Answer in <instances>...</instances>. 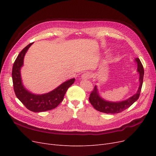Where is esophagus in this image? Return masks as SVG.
<instances>
[{
    "instance_id": "obj_1",
    "label": "esophagus",
    "mask_w": 156,
    "mask_h": 156,
    "mask_svg": "<svg viewBox=\"0 0 156 156\" xmlns=\"http://www.w3.org/2000/svg\"><path fill=\"white\" fill-rule=\"evenodd\" d=\"M91 73L89 72H85L82 75H81V79L82 80H87L89 79L90 78H91Z\"/></svg>"
}]
</instances>
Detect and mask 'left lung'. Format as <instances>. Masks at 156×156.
I'll use <instances>...</instances> for the list:
<instances>
[{
	"mask_svg": "<svg viewBox=\"0 0 156 156\" xmlns=\"http://www.w3.org/2000/svg\"><path fill=\"white\" fill-rule=\"evenodd\" d=\"M134 61L137 65L136 72L139 74V87L137 92L133 96H131L126 100L121 101H110L105 100V99L100 96L98 87L96 85L89 97V101L95 109L101 112L107 113V114H116L129 108L134 102L138 100L143 83L144 68L139 58H136Z\"/></svg>",
	"mask_w": 156,
	"mask_h": 156,
	"instance_id": "obj_1",
	"label": "left lung"
}]
</instances>
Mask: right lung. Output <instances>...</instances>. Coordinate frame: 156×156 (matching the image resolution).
Masks as SVG:
<instances>
[{"instance_id": "right-lung-1", "label": "right lung", "mask_w": 156, "mask_h": 156, "mask_svg": "<svg viewBox=\"0 0 156 156\" xmlns=\"http://www.w3.org/2000/svg\"><path fill=\"white\" fill-rule=\"evenodd\" d=\"M32 44H29L20 52L13 64L12 80L14 92L17 98L29 110L36 112L49 111L56 108L63 100L67 90L73 84L75 78L68 80L45 94H35L27 90L22 82L21 69L23 66L25 54Z\"/></svg>"}]
</instances>
